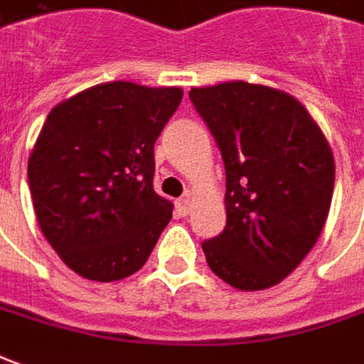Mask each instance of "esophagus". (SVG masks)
<instances>
[{
  "instance_id": "esophagus-1",
  "label": "esophagus",
  "mask_w": 364,
  "mask_h": 364,
  "mask_svg": "<svg viewBox=\"0 0 364 364\" xmlns=\"http://www.w3.org/2000/svg\"><path fill=\"white\" fill-rule=\"evenodd\" d=\"M177 211H179V215H189V211H191V199L189 197H183V199H179L177 201Z\"/></svg>"
}]
</instances>
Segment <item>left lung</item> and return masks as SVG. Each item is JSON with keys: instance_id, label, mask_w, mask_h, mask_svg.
<instances>
[{"instance_id": "8db88e82", "label": "left lung", "mask_w": 364, "mask_h": 364, "mask_svg": "<svg viewBox=\"0 0 364 364\" xmlns=\"http://www.w3.org/2000/svg\"><path fill=\"white\" fill-rule=\"evenodd\" d=\"M189 97L227 177V225L203 241L207 265L235 289H269L305 259L325 227L335 187L331 147L283 91L231 81L193 87Z\"/></svg>"}]
</instances>
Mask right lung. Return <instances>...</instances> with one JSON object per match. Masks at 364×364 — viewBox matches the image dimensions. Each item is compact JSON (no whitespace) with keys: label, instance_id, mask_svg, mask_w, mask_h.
<instances>
[{"label":"right lung","instance_id":"right-lung-1","mask_svg":"<svg viewBox=\"0 0 364 364\" xmlns=\"http://www.w3.org/2000/svg\"><path fill=\"white\" fill-rule=\"evenodd\" d=\"M179 87L113 81L47 115L27 163L37 223L61 261L89 281H119L147 263L173 205L153 189V147Z\"/></svg>","mask_w":364,"mask_h":364}]
</instances>
